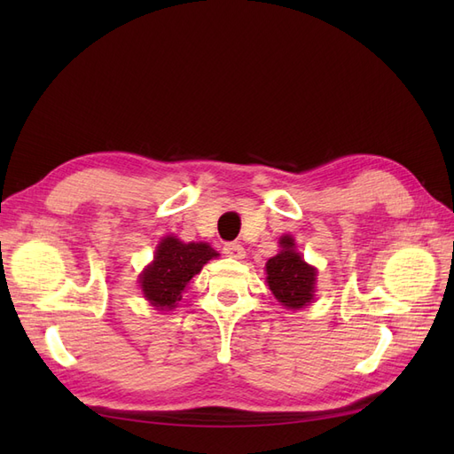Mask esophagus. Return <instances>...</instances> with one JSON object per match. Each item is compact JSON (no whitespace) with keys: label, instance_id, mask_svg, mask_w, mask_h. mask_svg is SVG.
I'll use <instances>...</instances> for the list:
<instances>
[{"label":"esophagus","instance_id":"34e87169","mask_svg":"<svg viewBox=\"0 0 454 454\" xmlns=\"http://www.w3.org/2000/svg\"><path fill=\"white\" fill-rule=\"evenodd\" d=\"M223 254L227 257H232V259H244L246 250H244V246L239 244V242H227L223 246Z\"/></svg>","mask_w":454,"mask_h":454}]
</instances>
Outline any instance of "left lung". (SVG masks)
I'll list each match as a JSON object with an SVG mask.
<instances>
[{
    "mask_svg": "<svg viewBox=\"0 0 454 454\" xmlns=\"http://www.w3.org/2000/svg\"><path fill=\"white\" fill-rule=\"evenodd\" d=\"M280 252L265 265L267 284L272 295L287 310H299L314 301L316 270L295 250L294 237L280 239Z\"/></svg>",
    "mask_w": 454,
    "mask_h": 454,
    "instance_id": "obj_1",
    "label": "left lung"
}]
</instances>
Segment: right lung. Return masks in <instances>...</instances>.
I'll return each mask as SVG.
<instances>
[{
	"instance_id": "1",
	"label": "right lung",
	"mask_w": 454,
	"mask_h": 454,
	"mask_svg": "<svg viewBox=\"0 0 454 454\" xmlns=\"http://www.w3.org/2000/svg\"><path fill=\"white\" fill-rule=\"evenodd\" d=\"M219 254L206 242H182L176 237H164L155 257L140 274V287L151 307L172 310L189 280Z\"/></svg>"
}]
</instances>
